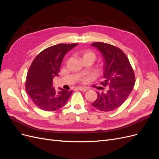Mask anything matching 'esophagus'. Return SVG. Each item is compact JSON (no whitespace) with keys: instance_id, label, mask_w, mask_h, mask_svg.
<instances>
[{"instance_id":"34e87169","label":"esophagus","mask_w":159,"mask_h":159,"mask_svg":"<svg viewBox=\"0 0 159 159\" xmlns=\"http://www.w3.org/2000/svg\"><path fill=\"white\" fill-rule=\"evenodd\" d=\"M78 89H79V90H80V91H86L88 90L87 88H81V87L78 88Z\"/></svg>"}]
</instances>
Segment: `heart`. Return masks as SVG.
<instances>
[{"label": "heart", "instance_id": "obj_1", "mask_svg": "<svg viewBox=\"0 0 159 159\" xmlns=\"http://www.w3.org/2000/svg\"><path fill=\"white\" fill-rule=\"evenodd\" d=\"M81 56H82V59H92L95 60V54L92 51L90 50H85L82 52L81 53Z\"/></svg>", "mask_w": 159, "mask_h": 159}]
</instances>
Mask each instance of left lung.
<instances>
[{"mask_svg":"<svg viewBox=\"0 0 159 159\" xmlns=\"http://www.w3.org/2000/svg\"><path fill=\"white\" fill-rule=\"evenodd\" d=\"M102 54L104 61L103 78L101 82L107 88L105 93L98 92L93 106L102 111H111L119 108L132 91L135 77L125 54L118 48L104 42L91 44Z\"/></svg>","mask_w":159,"mask_h":159,"instance_id":"8db88e82","label":"left lung"}]
</instances>
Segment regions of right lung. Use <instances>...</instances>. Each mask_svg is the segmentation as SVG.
Here are the masks:
<instances>
[{
    "label": "right lung",
    "mask_w": 159,
    "mask_h": 159,
    "mask_svg": "<svg viewBox=\"0 0 159 159\" xmlns=\"http://www.w3.org/2000/svg\"><path fill=\"white\" fill-rule=\"evenodd\" d=\"M78 44H59L42 51L33 60L26 80V91L38 107L52 111L64 107L73 91L53 88L66 54Z\"/></svg>",
    "instance_id": "add662e5"
}]
</instances>
